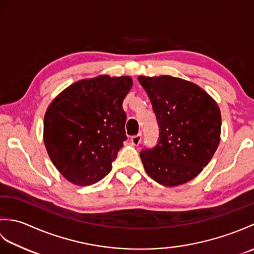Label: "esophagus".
Wrapping results in <instances>:
<instances>
[{"label":"esophagus","instance_id":"34e87169","mask_svg":"<svg viewBox=\"0 0 254 254\" xmlns=\"http://www.w3.org/2000/svg\"><path fill=\"white\" fill-rule=\"evenodd\" d=\"M141 141H142V134H137V135H133L131 137V143H132V145H134V146H137V145H139Z\"/></svg>","mask_w":254,"mask_h":254}]
</instances>
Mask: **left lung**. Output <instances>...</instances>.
<instances>
[{
  "instance_id": "1",
  "label": "left lung",
  "mask_w": 254,
  "mask_h": 254,
  "mask_svg": "<svg viewBox=\"0 0 254 254\" xmlns=\"http://www.w3.org/2000/svg\"><path fill=\"white\" fill-rule=\"evenodd\" d=\"M159 127V139L141 152L146 174L165 187L195 178L220 141L222 116L212 97L196 84L170 75L138 76Z\"/></svg>"
}]
</instances>
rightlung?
Instances as JSON below:
<instances>
[{
	"label": "right lung",
	"instance_id": "1",
	"mask_svg": "<svg viewBox=\"0 0 254 254\" xmlns=\"http://www.w3.org/2000/svg\"><path fill=\"white\" fill-rule=\"evenodd\" d=\"M132 85L130 76L80 79L48 107L44 142L53 165L67 181L90 186L111 171L127 139L122 102Z\"/></svg>",
	"mask_w": 254,
	"mask_h": 254
}]
</instances>
